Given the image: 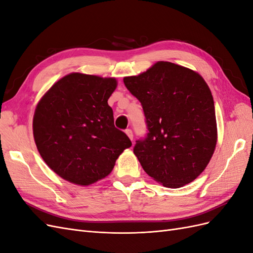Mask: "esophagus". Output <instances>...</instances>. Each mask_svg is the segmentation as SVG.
I'll return each instance as SVG.
<instances>
[{"instance_id": "1", "label": "esophagus", "mask_w": 253, "mask_h": 253, "mask_svg": "<svg viewBox=\"0 0 253 253\" xmlns=\"http://www.w3.org/2000/svg\"><path fill=\"white\" fill-rule=\"evenodd\" d=\"M126 134L128 136V138L131 139L132 141H133V137H134V135H133V132H132V129H129V128H127V129H126Z\"/></svg>"}]
</instances>
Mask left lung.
<instances>
[{
    "label": "left lung",
    "instance_id": "left-lung-1",
    "mask_svg": "<svg viewBox=\"0 0 253 253\" xmlns=\"http://www.w3.org/2000/svg\"><path fill=\"white\" fill-rule=\"evenodd\" d=\"M124 82L144 113L148 133L133 150L145 173L168 188L193 181L217 138L213 97L202 76L160 61Z\"/></svg>",
    "mask_w": 253,
    "mask_h": 253
}]
</instances>
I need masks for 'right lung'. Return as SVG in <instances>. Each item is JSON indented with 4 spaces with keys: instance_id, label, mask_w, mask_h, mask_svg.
Instances as JSON below:
<instances>
[{
    "instance_id": "add662e5",
    "label": "right lung",
    "mask_w": 253,
    "mask_h": 253,
    "mask_svg": "<svg viewBox=\"0 0 253 253\" xmlns=\"http://www.w3.org/2000/svg\"><path fill=\"white\" fill-rule=\"evenodd\" d=\"M114 78L74 73L53 84L38 103L34 137L50 169L76 185L88 186L108 176L132 145L114 126L108 100Z\"/></svg>"
}]
</instances>
